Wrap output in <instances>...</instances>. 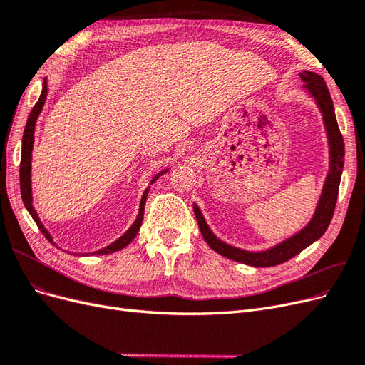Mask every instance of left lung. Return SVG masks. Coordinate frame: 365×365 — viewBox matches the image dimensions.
I'll return each instance as SVG.
<instances>
[{
	"label": "left lung",
	"instance_id": "obj_1",
	"mask_svg": "<svg viewBox=\"0 0 365 365\" xmlns=\"http://www.w3.org/2000/svg\"><path fill=\"white\" fill-rule=\"evenodd\" d=\"M300 76H302V81L306 82L304 86L307 88L309 93L315 97L319 109H322L327 137H329V145H330V173L327 175L323 195L319 197L317 212L304 230H302L300 233H297L291 239L282 242L280 245L263 252H248L244 250L230 247L224 244L222 240H219L212 231H210L208 225L205 224V220L200 212V208L195 205L193 207L195 216L197 220V225H200L204 240L210 245V248L215 250L217 254H220V256H224L227 259L251 264V267H257V268L275 267V264L288 262L289 259L297 256L298 252H302L306 247L311 245L312 242H315L318 237H322L324 235V231L327 230L330 220H332L336 200H338L341 173H342V168H344V140H342L341 130L338 128L332 97H330V93L327 90V85L323 77L312 71L300 73Z\"/></svg>",
	"mask_w": 365,
	"mask_h": 365
}]
</instances>
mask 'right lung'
<instances>
[{"label":"right lung","mask_w":365,"mask_h":365,"mask_svg":"<svg viewBox=\"0 0 365 365\" xmlns=\"http://www.w3.org/2000/svg\"><path fill=\"white\" fill-rule=\"evenodd\" d=\"M46 98H47V81L43 79V86H42V93H41V97L39 101L36 102V105L33 106L31 113L29 115V120L26 123V129H24V135H23V150H21V165H19V187H21V197H23V202L26 205V208L29 210L30 216L35 219V222L38 225V228L41 230V233L46 236L48 239V242H51L53 244V239L50 236L48 231L46 230V227L42 225L41 219L38 216V213L35 212V208H33L31 205V184H30V169H31V150H33V134H35V125H36V118L38 115L41 114L42 111V106L43 103H46ZM168 172V170H164ZM161 172V173H164ZM158 173L157 176H153V180L150 181L155 182L158 180V176L161 175ZM148 193H149V189H146V192L143 193V197H141V202H140V212H138V216L135 219V222L132 224V227L126 231V233L121 236L120 239H117L115 242H113L111 245H108L106 248L103 250H98L93 254H111V252H115L121 248H125L126 245H129L132 240H134V237L137 236L138 230L141 227V222H143V215H145V204H146V197H148Z\"/></svg>","instance_id":"obj_1"}]
</instances>
